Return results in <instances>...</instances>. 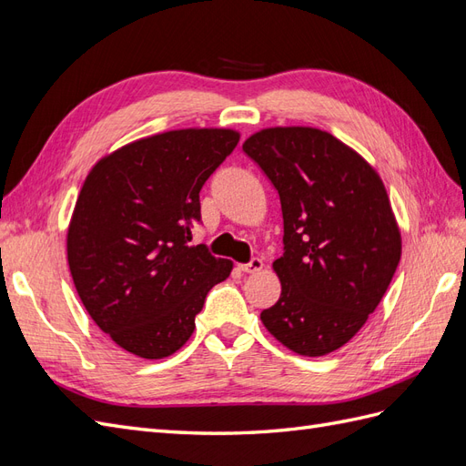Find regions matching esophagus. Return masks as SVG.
Here are the masks:
<instances>
[{
    "label": "esophagus",
    "mask_w": 466,
    "mask_h": 466,
    "mask_svg": "<svg viewBox=\"0 0 466 466\" xmlns=\"http://www.w3.org/2000/svg\"><path fill=\"white\" fill-rule=\"evenodd\" d=\"M262 266H264L262 258H252L250 262H247V264H241V266H238V268H241V270H243V272H247V274H255V272L262 270Z\"/></svg>",
    "instance_id": "34e87169"
}]
</instances>
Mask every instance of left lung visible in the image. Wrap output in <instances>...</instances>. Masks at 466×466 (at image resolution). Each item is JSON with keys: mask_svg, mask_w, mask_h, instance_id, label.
<instances>
[{"mask_svg": "<svg viewBox=\"0 0 466 466\" xmlns=\"http://www.w3.org/2000/svg\"><path fill=\"white\" fill-rule=\"evenodd\" d=\"M279 194V299L260 313L278 342L327 356L358 334L397 270L402 238L375 168L332 134L264 128L243 144Z\"/></svg>", "mask_w": 466, "mask_h": 466, "instance_id": "left-lung-1", "label": "left lung"}]
</instances>
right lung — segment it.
<instances>
[{"label":"right lung","mask_w":466,"mask_h":466,"mask_svg":"<svg viewBox=\"0 0 466 466\" xmlns=\"http://www.w3.org/2000/svg\"><path fill=\"white\" fill-rule=\"evenodd\" d=\"M231 128L136 139L89 171L67 228V264L95 324L130 354L163 360L187 344L208 291L233 262L188 245L200 190L238 144Z\"/></svg>","instance_id":"1"}]
</instances>
